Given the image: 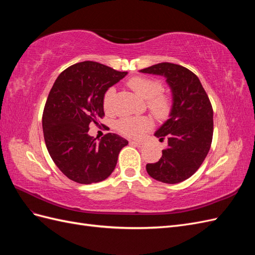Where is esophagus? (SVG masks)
Here are the masks:
<instances>
[{"label": "esophagus", "instance_id": "34e87169", "mask_svg": "<svg viewBox=\"0 0 255 255\" xmlns=\"http://www.w3.org/2000/svg\"><path fill=\"white\" fill-rule=\"evenodd\" d=\"M130 143L132 144H136V145H143V142H141V141H130Z\"/></svg>", "mask_w": 255, "mask_h": 255}]
</instances>
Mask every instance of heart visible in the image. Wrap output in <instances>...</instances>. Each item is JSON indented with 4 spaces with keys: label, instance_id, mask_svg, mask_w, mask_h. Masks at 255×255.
I'll return each mask as SVG.
<instances>
[{
    "label": "heart",
    "instance_id": "1",
    "mask_svg": "<svg viewBox=\"0 0 255 255\" xmlns=\"http://www.w3.org/2000/svg\"><path fill=\"white\" fill-rule=\"evenodd\" d=\"M128 86L135 94L146 101V106L153 116L157 119H165L171 111L172 101L167 94L161 92V84L145 76H134L128 81ZM116 94L115 87L106 90L103 97V107L107 113L113 111V103ZM153 127V121L149 117H126L117 123V128L123 135L139 138L146 130Z\"/></svg>",
    "mask_w": 255,
    "mask_h": 255
}]
</instances>
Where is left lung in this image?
Returning a JSON list of instances; mask_svg holds the SVG:
<instances>
[{"instance_id":"obj_1","label":"left lung","mask_w":255,"mask_h":255,"mask_svg":"<svg viewBox=\"0 0 255 255\" xmlns=\"http://www.w3.org/2000/svg\"><path fill=\"white\" fill-rule=\"evenodd\" d=\"M141 73L164 76L171 90L172 105L167 119L154 136L168 145L148 174L156 181L176 184L187 180L202 165L213 139V109L198 76L187 68L170 63L153 65Z\"/></svg>"}]
</instances>
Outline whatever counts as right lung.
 <instances>
[{"label":"right lung","instance_id":"obj_1","mask_svg":"<svg viewBox=\"0 0 255 255\" xmlns=\"http://www.w3.org/2000/svg\"><path fill=\"white\" fill-rule=\"evenodd\" d=\"M128 72L83 61L61 72L50 91L42 115V129L51 158L68 179L80 184L104 181L128 142L117 134L99 142L88 134L90 123L104 116L103 97Z\"/></svg>","mask_w":255,"mask_h":255}]
</instances>
